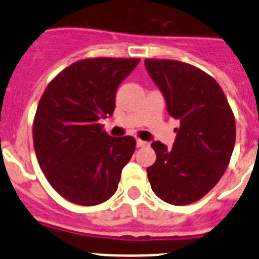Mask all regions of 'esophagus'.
I'll return each instance as SVG.
<instances>
[{
    "instance_id": "1",
    "label": "esophagus",
    "mask_w": 259,
    "mask_h": 259,
    "mask_svg": "<svg viewBox=\"0 0 259 259\" xmlns=\"http://www.w3.org/2000/svg\"><path fill=\"white\" fill-rule=\"evenodd\" d=\"M136 145H137V148H143V146L148 145V143H146V141L140 140V139H137V140H136Z\"/></svg>"
}]
</instances>
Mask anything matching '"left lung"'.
<instances>
[{
  "instance_id": "1",
  "label": "left lung",
  "mask_w": 259,
  "mask_h": 259,
  "mask_svg": "<svg viewBox=\"0 0 259 259\" xmlns=\"http://www.w3.org/2000/svg\"><path fill=\"white\" fill-rule=\"evenodd\" d=\"M175 128L172 149L159 141L146 168L152 189L164 202L183 206L201 200L227 170L236 140L235 115L223 89L205 71L174 59H145Z\"/></svg>"
}]
</instances>
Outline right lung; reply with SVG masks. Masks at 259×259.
I'll return each instance as SVG.
<instances>
[{
	"mask_svg": "<svg viewBox=\"0 0 259 259\" xmlns=\"http://www.w3.org/2000/svg\"><path fill=\"white\" fill-rule=\"evenodd\" d=\"M139 58H87L48 84L33 119L41 171L62 197L81 206L109 200L136 148L132 136L111 137L100 119L111 116L115 93Z\"/></svg>",
	"mask_w": 259,
	"mask_h": 259,
	"instance_id": "1",
	"label": "right lung"
}]
</instances>
